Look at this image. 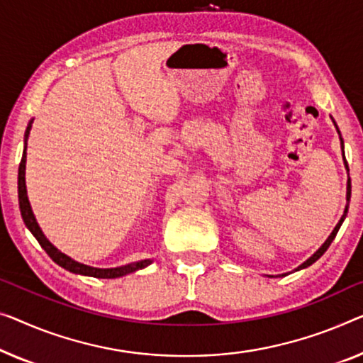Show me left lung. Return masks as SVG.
<instances>
[{"instance_id":"left-lung-1","label":"left lung","mask_w":363,"mask_h":363,"mask_svg":"<svg viewBox=\"0 0 363 363\" xmlns=\"http://www.w3.org/2000/svg\"><path fill=\"white\" fill-rule=\"evenodd\" d=\"M333 118V117H331ZM333 123H334V127H336V130H337V135H339V140H340V150H342V160H344V166H345V169H347V174H349V164H347V161H345V155H344V140H342V137H340V132H339V127H337V123L334 122V118H333ZM345 199H347V203H345V208H344V213H342V216H340V220L337 221V225L334 226V230H333V233L328 236V240L323 242L321 245V247L320 250H318L315 254H313L311 257H308L305 262L303 264H300L298 267L295 269V272L296 270H301V269H306V267H310L311 264H315L318 259H320L324 252H326V250L329 246H331V242L334 241V238H336V235H337V231H339V228H340V225L344 223V220H345V216H347V210H349V200H350V177L347 176V196H345ZM290 272H286V274H282V277H285V275H289ZM269 277H272V275H269Z\"/></svg>"}]
</instances>
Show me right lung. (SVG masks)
I'll return each instance as SVG.
<instances>
[{
	"label": "right lung",
	"mask_w": 363,
	"mask_h": 363,
	"mask_svg": "<svg viewBox=\"0 0 363 363\" xmlns=\"http://www.w3.org/2000/svg\"><path fill=\"white\" fill-rule=\"evenodd\" d=\"M32 123H34V118H30L29 123H27L26 133H24V151H23V160H21L19 164V172H18V196H19V208H21V216H23L24 223L27 228L39 245L43 247L48 256L52 257L53 262H57L58 266L69 270L73 274H79V275H88V277H96V279H117V277H123V275L137 272L140 269L148 267L153 259H143V261H137V262H130L125 264V266H118V267H111V269H99V267H91L86 266V264H81L78 261H74L67 254H63L60 250H57L55 246L52 245L50 241L47 240V236L43 235V231L40 230L39 223H37L35 215L32 212L29 197H27V189H26V158H27V138H29Z\"/></svg>",
	"instance_id": "add662e5"
}]
</instances>
